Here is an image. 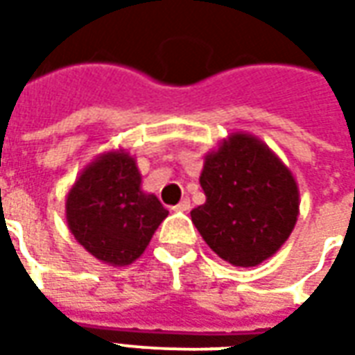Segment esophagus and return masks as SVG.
<instances>
[{"instance_id":"esophagus-1","label":"esophagus","mask_w":355,"mask_h":355,"mask_svg":"<svg viewBox=\"0 0 355 355\" xmlns=\"http://www.w3.org/2000/svg\"><path fill=\"white\" fill-rule=\"evenodd\" d=\"M173 211H180V213H186V211H190V200H182L178 205L173 207Z\"/></svg>"}]
</instances>
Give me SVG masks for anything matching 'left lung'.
<instances>
[{"label": "left lung", "instance_id": "obj_1", "mask_svg": "<svg viewBox=\"0 0 355 355\" xmlns=\"http://www.w3.org/2000/svg\"><path fill=\"white\" fill-rule=\"evenodd\" d=\"M205 203L190 213L213 251L234 266H257L279 251L297 224L298 186L253 135L232 132L203 162Z\"/></svg>", "mask_w": 355, "mask_h": 355}]
</instances>
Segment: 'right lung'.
Here are the masks:
<instances>
[{"label": "right lung", "instance_id": "right-lung-1", "mask_svg": "<svg viewBox=\"0 0 355 355\" xmlns=\"http://www.w3.org/2000/svg\"><path fill=\"white\" fill-rule=\"evenodd\" d=\"M135 157L112 150L81 171L70 188L68 228L94 259L112 266L131 264L169 215L154 193L142 192Z\"/></svg>", "mask_w": 355, "mask_h": 355}]
</instances>
